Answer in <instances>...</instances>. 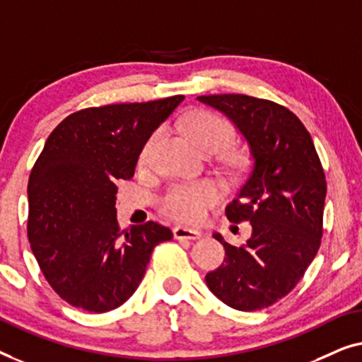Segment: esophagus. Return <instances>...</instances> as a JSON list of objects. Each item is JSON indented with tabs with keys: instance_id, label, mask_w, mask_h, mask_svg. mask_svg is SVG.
Instances as JSON below:
<instances>
[{
	"instance_id": "1",
	"label": "esophagus",
	"mask_w": 362,
	"mask_h": 362,
	"mask_svg": "<svg viewBox=\"0 0 362 362\" xmlns=\"http://www.w3.org/2000/svg\"><path fill=\"white\" fill-rule=\"evenodd\" d=\"M174 236L175 239H188V241H195V239H200L203 234L202 231L192 230V228H187V226H175Z\"/></svg>"
}]
</instances>
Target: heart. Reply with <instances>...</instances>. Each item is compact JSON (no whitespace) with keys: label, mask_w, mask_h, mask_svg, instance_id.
Here are the masks:
<instances>
[{"label":"heart","mask_w":362,"mask_h":362,"mask_svg":"<svg viewBox=\"0 0 362 362\" xmlns=\"http://www.w3.org/2000/svg\"><path fill=\"white\" fill-rule=\"evenodd\" d=\"M182 129L192 144L202 152L225 149L234 139V126L221 115L208 110H195L182 121ZM159 132H152L139 152V164L149 160L152 146ZM221 190L215 182L198 180L188 183H174L167 188L159 200L160 211L172 220L182 223H198L206 211L220 200Z\"/></svg>","instance_id":"obj_1"}]
</instances>
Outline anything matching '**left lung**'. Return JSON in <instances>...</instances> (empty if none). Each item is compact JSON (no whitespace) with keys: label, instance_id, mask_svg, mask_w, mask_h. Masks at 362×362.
Instances as JSON below:
<instances>
[{"label":"left lung","instance_id":"obj_1","mask_svg":"<svg viewBox=\"0 0 362 362\" xmlns=\"http://www.w3.org/2000/svg\"><path fill=\"white\" fill-rule=\"evenodd\" d=\"M198 100L236 124L254 160L247 180L226 206L230 221L251 223V238L236 247L213 234L226 257L205 281L228 307L267 308L300 282L322 244L327 197L322 162L310 132L285 106L234 93Z\"/></svg>","mask_w":362,"mask_h":362}]
</instances>
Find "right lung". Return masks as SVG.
<instances>
[{"mask_svg": "<svg viewBox=\"0 0 362 362\" xmlns=\"http://www.w3.org/2000/svg\"><path fill=\"white\" fill-rule=\"evenodd\" d=\"M183 95L75 111L30 170L28 238L45 281L75 308L105 313L139 287L151 254L172 239L156 221L119 230L116 183L129 180L144 142Z\"/></svg>", "mask_w": 362, "mask_h": 362, "instance_id": "add662e5", "label": "right lung"}]
</instances>
